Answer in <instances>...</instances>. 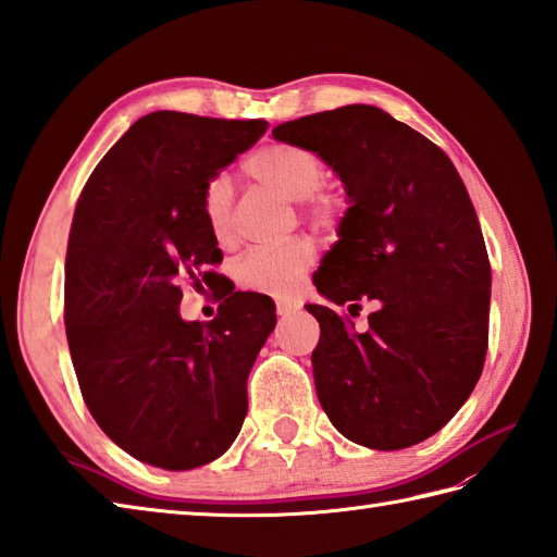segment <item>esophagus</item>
<instances>
[{
	"mask_svg": "<svg viewBox=\"0 0 557 557\" xmlns=\"http://www.w3.org/2000/svg\"><path fill=\"white\" fill-rule=\"evenodd\" d=\"M298 310H300V305L293 302V300H278L276 302V314L278 317H288V314H295Z\"/></svg>",
	"mask_w": 557,
	"mask_h": 557,
	"instance_id": "34e87169",
	"label": "esophagus"
}]
</instances>
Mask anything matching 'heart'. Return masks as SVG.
<instances>
[{
  "instance_id": "heart-1",
  "label": "heart",
  "mask_w": 557,
  "mask_h": 557,
  "mask_svg": "<svg viewBox=\"0 0 557 557\" xmlns=\"http://www.w3.org/2000/svg\"><path fill=\"white\" fill-rule=\"evenodd\" d=\"M247 174L288 200H298L305 216L317 224L341 214V197L321 190L326 178V162L310 147L293 143H269L247 157ZM202 214L207 228L219 245L236 238L233 226V188L226 174H214L202 188ZM314 243L293 238L274 247H250L236 264V278L245 288L259 293H288L298 286L302 274L314 264Z\"/></svg>"
}]
</instances>
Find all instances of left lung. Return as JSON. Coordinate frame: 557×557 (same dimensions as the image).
Masks as SVG:
<instances>
[{
    "label": "left lung",
    "instance_id": "8db88e82",
    "mask_svg": "<svg viewBox=\"0 0 557 557\" xmlns=\"http://www.w3.org/2000/svg\"><path fill=\"white\" fill-rule=\"evenodd\" d=\"M271 133L319 152L352 202L317 290L379 305L364 331L307 305L321 331L319 403L360 446H414L450 422L486 362L491 262L465 183L438 145L379 107L319 111Z\"/></svg>",
    "mask_w": 557,
    "mask_h": 557
}]
</instances>
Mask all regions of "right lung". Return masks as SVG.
Masks as SVG:
<instances>
[{
    "mask_svg": "<svg viewBox=\"0 0 557 557\" xmlns=\"http://www.w3.org/2000/svg\"><path fill=\"white\" fill-rule=\"evenodd\" d=\"M264 131L262 119L154 111L78 197L64 281L71 360L95 422L140 462L207 465L243 426L274 300L233 290L212 321H183L178 305L181 283L212 290L224 259L202 214L205 183Z\"/></svg>",
    "mask_w": 557,
    "mask_h": 557,
    "instance_id": "add662e5",
    "label": "right lung"
}]
</instances>
